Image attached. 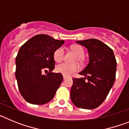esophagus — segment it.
<instances>
[{
	"mask_svg": "<svg viewBox=\"0 0 129 129\" xmlns=\"http://www.w3.org/2000/svg\"><path fill=\"white\" fill-rule=\"evenodd\" d=\"M67 78V77H66L65 76H63V79H64V80H65Z\"/></svg>",
	"mask_w": 129,
	"mask_h": 129,
	"instance_id": "esophagus-1",
	"label": "esophagus"
}]
</instances>
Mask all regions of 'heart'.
<instances>
[{"mask_svg": "<svg viewBox=\"0 0 129 129\" xmlns=\"http://www.w3.org/2000/svg\"><path fill=\"white\" fill-rule=\"evenodd\" d=\"M72 48L79 58H82L84 56L85 51L81 46L76 45V46H73ZM64 55V50L63 48H59L55 51L54 53H53L54 60L57 62H60L63 59ZM78 69L79 67L77 64L67 63V62H62L61 64H59L56 67L57 72L61 73L63 76H71L73 73L77 72Z\"/></svg>", "mask_w": 129, "mask_h": 129, "instance_id": "1", "label": "heart"}]
</instances>
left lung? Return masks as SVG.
I'll use <instances>...</instances> for the list:
<instances>
[{
	"label": "left lung",
	"mask_w": 129,
	"mask_h": 129,
	"mask_svg": "<svg viewBox=\"0 0 129 129\" xmlns=\"http://www.w3.org/2000/svg\"><path fill=\"white\" fill-rule=\"evenodd\" d=\"M76 43L87 49L89 62L79 73L85 77L73 79L70 98L79 108L94 109L103 103L113 86L117 62L112 50L100 40L90 39Z\"/></svg>",
	"instance_id": "left-lung-1"
}]
</instances>
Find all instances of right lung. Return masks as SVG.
Instances as JSON below:
<instances>
[{
	"instance_id": "obj_1",
	"label": "right lung",
	"mask_w": 129,
	"mask_h": 129,
	"mask_svg": "<svg viewBox=\"0 0 129 129\" xmlns=\"http://www.w3.org/2000/svg\"><path fill=\"white\" fill-rule=\"evenodd\" d=\"M64 42L39 34L19 49L16 57L15 77L19 92L28 103L43 105L53 98L63 80L61 74L52 72L55 64L53 53Z\"/></svg>"
}]
</instances>
